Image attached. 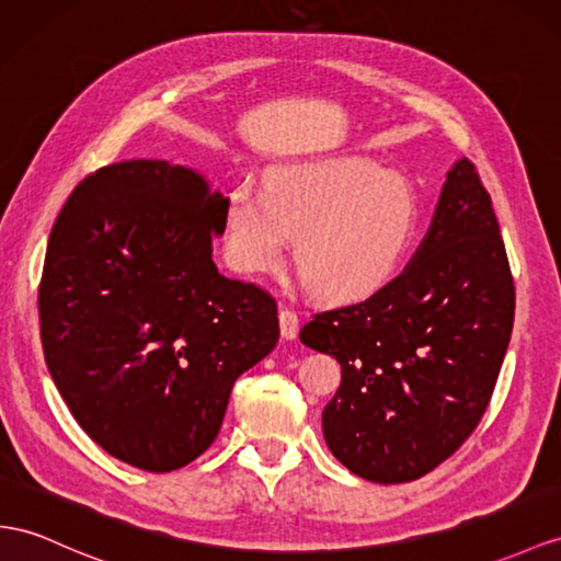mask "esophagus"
<instances>
[{
  "instance_id": "obj_1",
  "label": "esophagus",
  "mask_w": 561,
  "mask_h": 561,
  "mask_svg": "<svg viewBox=\"0 0 561 561\" xmlns=\"http://www.w3.org/2000/svg\"><path fill=\"white\" fill-rule=\"evenodd\" d=\"M279 327H282V336L286 341H294L298 336V329H300L298 314L291 308H282L279 310Z\"/></svg>"
}]
</instances>
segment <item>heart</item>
I'll list each match as a JSON object with an SVG mask.
<instances>
[{
	"label": "heart",
	"instance_id": "obj_1",
	"mask_svg": "<svg viewBox=\"0 0 561 561\" xmlns=\"http://www.w3.org/2000/svg\"><path fill=\"white\" fill-rule=\"evenodd\" d=\"M412 186L365 161L284 168L270 192L239 182L227 198L229 263L249 275L296 261L318 296L357 300L391 279L417 232Z\"/></svg>",
	"mask_w": 561,
	"mask_h": 561
}]
</instances>
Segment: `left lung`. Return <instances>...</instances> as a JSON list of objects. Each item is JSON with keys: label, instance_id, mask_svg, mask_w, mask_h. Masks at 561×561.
Returning a JSON list of instances; mask_svg holds the SVG:
<instances>
[{"label": "left lung", "instance_id": "1", "mask_svg": "<svg viewBox=\"0 0 561 561\" xmlns=\"http://www.w3.org/2000/svg\"><path fill=\"white\" fill-rule=\"evenodd\" d=\"M514 324V282L491 196L467 158L448 170L408 267L353 306L312 314L308 348L334 355L329 450L375 483L445 462L491 403Z\"/></svg>", "mask_w": 561, "mask_h": 561}]
</instances>
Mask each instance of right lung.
I'll return each mask as SVG.
<instances>
[{
	"label": "right lung",
	"mask_w": 561,
	"mask_h": 561,
	"mask_svg": "<svg viewBox=\"0 0 561 561\" xmlns=\"http://www.w3.org/2000/svg\"><path fill=\"white\" fill-rule=\"evenodd\" d=\"M225 213L201 172L141 158L84 178L49 234V375L84 434L144 471L194 462L234 381L277 346L275 298L213 263Z\"/></svg>",
	"instance_id": "add662e5"
}]
</instances>
